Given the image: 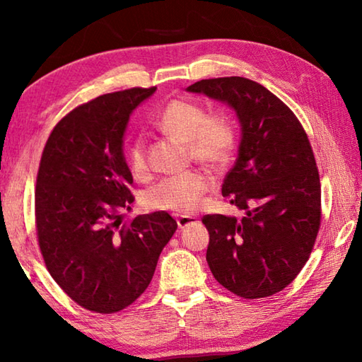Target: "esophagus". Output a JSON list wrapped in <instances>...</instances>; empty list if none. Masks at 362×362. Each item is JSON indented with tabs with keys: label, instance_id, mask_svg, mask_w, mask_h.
Instances as JSON below:
<instances>
[{
	"label": "esophagus",
	"instance_id": "34e87169",
	"mask_svg": "<svg viewBox=\"0 0 362 362\" xmlns=\"http://www.w3.org/2000/svg\"><path fill=\"white\" fill-rule=\"evenodd\" d=\"M196 222H198V220H196L194 217H189V216H179V217H177V225H179L180 230L187 228V226L193 225Z\"/></svg>",
	"mask_w": 362,
	"mask_h": 362
}]
</instances>
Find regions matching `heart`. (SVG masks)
I'll return each instance as SVG.
<instances>
[{
    "mask_svg": "<svg viewBox=\"0 0 362 362\" xmlns=\"http://www.w3.org/2000/svg\"><path fill=\"white\" fill-rule=\"evenodd\" d=\"M153 126L185 142L194 161L211 168L223 166L235 148L231 122L220 115L207 116L206 110L192 100L174 99L168 102L153 118ZM127 163L134 175H146L148 168L142 139H134L127 146ZM207 187L209 179L199 170L166 177L146 189L144 203L150 209L188 214L198 206Z\"/></svg>",
    "mask_w": 362,
    "mask_h": 362,
    "instance_id": "obj_1",
    "label": "heart"
}]
</instances>
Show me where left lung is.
<instances>
[{
	"label": "left lung",
	"mask_w": 362,
	"mask_h": 362,
	"mask_svg": "<svg viewBox=\"0 0 362 362\" xmlns=\"http://www.w3.org/2000/svg\"><path fill=\"white\" fill-rule=\"evenodd\" d=\"M187 90L226 103L241 126L222 194L244 217H203L206 260L236 296H273L296 279L320 230L321 183L310 140L292 110L252 79H201Z\"/></svg>",
	"instance_id": "obj_1"
}]
</instances>
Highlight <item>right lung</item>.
<instances>
[{"mask_svg": "<svg viewBox=\"0 0 362 362\" xmlns=\"http://www.w3.org/2000/svg\"><path fill=\"white\" fill-rule=\"evenodd\" d=\"M155 90H119L75 108L41 156L35 216L42 259L66 296L95 313H116L142 296L177 230L164 211L121 228L113 222L134 201L122 151L127 122Z\"/></svg>", "mask_w": 362, "mask_h": 362, "instance_id": "obj_1", "label": "right lung"}]
</instances>
